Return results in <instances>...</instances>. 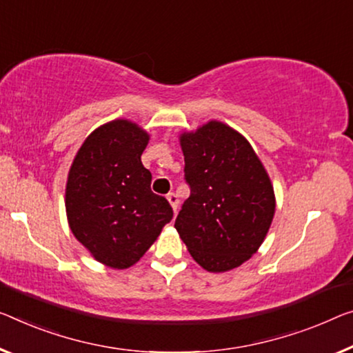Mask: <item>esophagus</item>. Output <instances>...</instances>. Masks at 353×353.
<instances>
[{"instance_id":"obj_1","label":"esophagus","mask_w":353,"mask_h":353,"mask_svg":"<svg viewBox=\"0 0 353 353\" xmlns=\"http://www.w3.org/2000/svg\"><path fill=\"white\" fill-rule=\"evenodd\" d=\"M165 199H167V202L170 203L172 210L176 211V210H178V202H180V200H178V195L173 194V192H169V194H167Z\"/></svg>"}]
</instances>
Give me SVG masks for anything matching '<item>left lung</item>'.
I'll return each instance as SVG.
<instances>
[{"instance_id": "left-lung-1", "label": "left lung", "mask_w": 353, "mask_h": 353, "mask_svg": "<svg viewBox=\"0 0 353 353\" xmlns=\"http://www.w3.org/2000/svg\"><path fill=\"white\" fill-rule=\"evenodd\" d=\"M191 195L175 219L189 254L210 273L240 267L259 251L276 211L256 151L229 124L211 120L180 134Z\"/></svg>"}]
</instances>
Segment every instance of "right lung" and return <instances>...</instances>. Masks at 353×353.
<instances>
[{
	"label": "right lung",
	"mask_w": 353,
	"mask_h": 353,
	"mask_svg": "<svg viewBox=\"0 0 353 353\" xmlns=\"http://www.w3.org/2000/svg\"><path fill=\"white\" fill-rule=\"evenodd\" d=\"M150 134L117 118L83 140L66 181L70 232L105 267L137 263L170 222L169 202L151 192V173L142 164Z\"/></svg>",
	"instance_id": "add662e5"
}]
</instances>
